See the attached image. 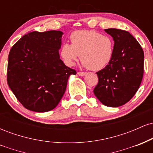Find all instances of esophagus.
Returning a JSON list of instances; mask_svg holds the SVG:
<instances>
[{
  "label": "esophagus",
  "instance_id": "obj_1",
  "mask_svg": "<svg viewBox=\"0 0 153 153\" xmlns=\"http://www.w3.org/2000/svg\"><path fill=\"white\" fill-rule=\"evenodd\" d=\"M78 75H80V76H83V75H85V73H84V72H78Z\"/></svg>",
  "mask_w": 153,
  "mask_h": 153
}]
</instances>
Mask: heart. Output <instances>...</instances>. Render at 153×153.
Returning <instances> with one entry per match:
<instances>
[{"mask_svg": "<svg viewBox=\"0 0 153 153\" xmlns=\"http://www.w3.org/2000/svg\"><path fill=\"white\" fill-rule=\"evenodd\" d=\"M71 45L64 43L61 57L68 65L73 66L80 59L82 65L92 71H100L109 64L114 52V42L109 36L95 31L80 30L71 36Z\"/></svg>", "mask_w": 153, "mask_h": 153, "instance_id": "heart-1", "label": "heart"}]
</instances>
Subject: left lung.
I'll use <instances>...</instances> for the list:
<instances>
[{"instance_id": "1", "label": "left lung", "mask_w": 153, "mask_h": 153, "mask_svg": "<svg viewBox=\"0 0 153 153\" xmlns=\"http://www.w3.org/2000/svg\"><path fill=\"white\" fill-rule=\"evenodd\" d=\"M114 41L113 58L106 68L97 72L99 82L94 93L103 105L122 106L137 91L144 73V52L141 45L127 31L104 30Z\"/></svg>"}]
</instances>
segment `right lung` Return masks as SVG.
<instances>
[{"instance_id": "right-lung-1", "label": "right lung", "mask_w": 153, "mask_h": 153, "mask_svg": "<svg viewBox=\"0 0 153 153\" xmlns=\"http://www.w3.org/2000/svg\"><path fill=\"white\" fill-rule=\"evenodd\" d=\"M60 31H32L23 36L8 54L7 82L26 109L46 112L57 106L68 78L75 75L59 58Z\"/></svg>"}]
</instances>
